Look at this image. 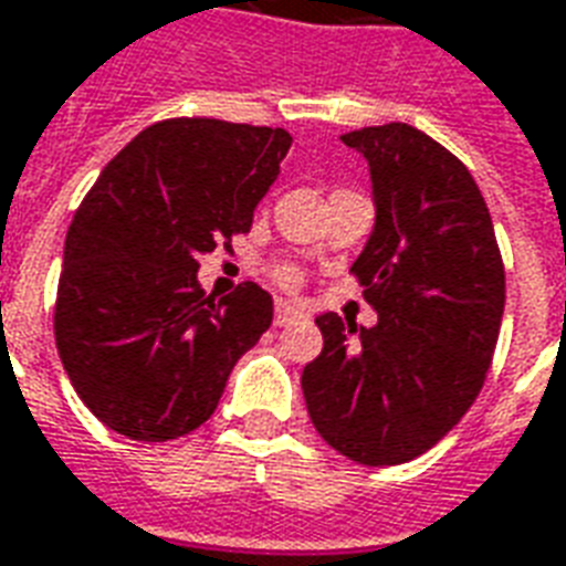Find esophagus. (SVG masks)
Wrapping results in <instances>:
<instances>
[{
	"label": "esophagus",
	"instance_id": "esophagus-1",
	"mask_svg": "<svg viewBox=\"0 0 566 566\" xmlns=\"http://www.w3.org/2000/svg\"><path fill=\"white\" fill-rule=\"evenodd\" d=\"M300 317H305L300 305H293V302L287 300H275V326H291V323H296Z\"/></svg>",
	"mask_w": 566,
	"mask_h": 566
}]
</instances>
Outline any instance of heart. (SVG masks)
I'll return each mask as SVG.
<instances>
[{
    "label": "heart",
    "instance_id": "obj_1",
    "mask_svg": "<svg viewBox=\"0 0 566 566\" xmlns=\"http://www.w3.org/2000/svg\"><path fill=\"white\" fill-rule=\"evenodd\" d=\"M273 279L279 284H282V287H296V284H300V270H296V266L293 264H275L273 266Z\"/></svg>",
    "mask_w": 566,
    "mask_h": 566
}]
</instances>
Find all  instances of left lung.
Returning <instances> with one entry per match:
<instances>
[{"mask_svg":"<svg viewBox=\"0 0 566 566\" xmlns=\"http://www.w3.org/2000/svg\"><path fill=\"white\" fill-rule=\"evenodd\" d=\"M368 159L374 231L353 264L377 326L321 314L323 350L302 370L326 442L361 465H398L469 412L493 361L504 266L469 168L409 124L344 133Z\"/></svg>","mask_w":566,"mask_h":566,"instance_id":"8db88e82","label":"left lung"}]
</instances>
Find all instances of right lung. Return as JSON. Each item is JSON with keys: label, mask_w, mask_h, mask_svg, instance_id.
<instances>
[{"label": "right lung", "mask_w": 566, "mask_h": 566, "mask_svg": "<svg viewBox=\"0 0 566 566\" xmlns=\"http://www.w3.org/2000/svg\"><path fill=\"white\" fill-rule=\"evenodd\" d=\"M291 142L282 127L159 120L82 198L64 240L55 347L109 430L139 442L192 433L270 329L273 296L254 282L207 296L198 258L252 228Z\"/></svg>", "instance_id": "add662e5"}]
</instances>
